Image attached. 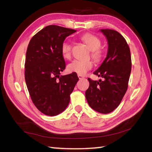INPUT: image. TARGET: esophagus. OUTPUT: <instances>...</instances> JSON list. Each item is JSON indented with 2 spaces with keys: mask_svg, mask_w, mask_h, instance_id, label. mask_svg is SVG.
Listing matches in <instances>:
<instances>
[{
  "mask_svg": "<svg viewBox=\"0 0 152 152\" xmlns=\"http://www.w3.org/2000/svg\"><path fill=\"white\" fill-rule=\"evenodd\" d=\"M78 78H79L80 80H81V79H83V78H84V77L83 76H82V75H79V74H78Z\"/></svg>",
  "mask_w": 152,
  "mask_h": 152,
  "instance_id": "1",
  "label": "esophagus"
}]
</instances>
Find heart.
Here are the masks:
<instances>
[{
	"instance_id": "b5f03b06",
	"label": "heart",
	"mask_w": 152,
	"mask_h": 152,
	"mask_svg": "<svg viewBox=\"0 0 152 152\" xmlns=\"http://www.w3.org/2000/svg\"><path fill=\"white\" fill-rule=\"evenodd\" d=\"M81 40L91 50V56L94 61H101L102 57V52L101 50V41L99 38L91 33H86L81 37ZM61 53L63 58L66 60L71 58L72 46L68 42H64L61 46ZM93 66V63L88 60H74L67 66L69 72L76 73L79 75H84Z\"/></svg>"
}]
</instances>
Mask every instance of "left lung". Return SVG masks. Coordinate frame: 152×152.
<instances>
[{"mask_svg":"<svg viewBox=\"0 0 152 152\" xmlns=\"http://www.w3.org/2000/svg\"><path fill=\"white\" fill-rule=\"evenodd\" d=\"M108 41V52L101 66L93 73L103 78L99 81L88 78L89 87L85 92L92 109L107 114L121 102L127 90L132 70L130 49L125 38L117 31L101 29Z\"/></svg>","mask_w":152,"mask_h":152,"instance_id":"left-lung-1","label":"left lung"}]
</instances>
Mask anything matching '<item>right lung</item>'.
<instances>
[{
  "instance_id": "right-lung-1",
  "label": "right lung",
  "mask_w": 152,
  "mask_h": 152,
  "mask_svg": "<svg viewBox=\"0 0 152 152\" xmlns=\"http://www.w3.org/2000/svg\"><path fill=\"white\" fill-rule=\"evenodd\" d=\"M76 31L48 25L36 33L28 45L25 63L27 89L35 106L48 116H56L66 109L78 81L76 73L60 76L66 68L61 44Z\"/></svg>"
}]
</instances>
